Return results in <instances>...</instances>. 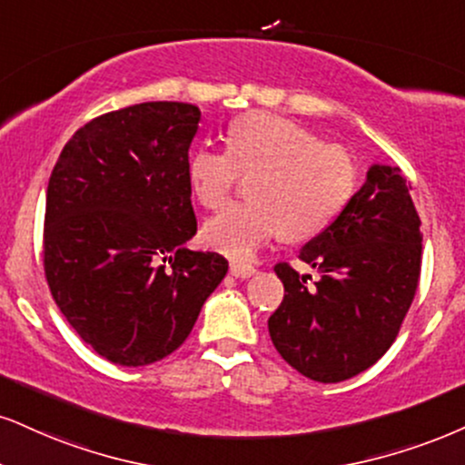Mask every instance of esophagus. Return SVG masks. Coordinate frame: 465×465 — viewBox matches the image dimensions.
I'll return each instance as SVG.
<instances>
[{"instance_id":"34e87169","label":"esophagus","mask_w":465,"mask_h":465,"mask_svg":"<svg viewBox=\"0 0 465 465\" xmlns=\"http://www.w3.org/2000/svg\"><path fill=\"white\" fill-rule=\"evenodd\" d=\"M231 273L234 278H250L254 276L256 269L252 265H245V262H231Z\"/></svg>"}]
</instances>
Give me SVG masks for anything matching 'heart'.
<instances>
[{"label":"heart","mask_w":465,"mask_h":465,"mask_svg":"<svg viewBox=\"0 0 465 465\" xmlns=\"http://www.w3.org/2000/svg\"><path fill=\"white\" fill-rule=\"evenodd\" d=\"M252 174L254 200L226 206L203 228L211 250L237 261H250L282 232L302 242L325 231L351 198L358 165L347 146L269 112L232 123L226 151L198 146L187 159L189 189L209 211L220 209L242 176Z\"/></svg>","instance_id":"heart-1"}]
</instances>
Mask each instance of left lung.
Returning <instances> with one entry per match:
<instances>
[{"instance_id": "left-lung-1", "label": "left lung", "mask_w": 465, "mask_h": 465, "mask_svg": "<svg viewBox=\"0 0 465 465\" xmlns=\"http://www.w3.org/2000/svg\"><path fill=\"white\" fill-rule=\"evenodd\" d=\"M410 181L392 165H372L336 220L311 239L300 261L319 272L300 276L278 262L284 300L269 317L278 353L321 383L345 381L391 349L414 302L422 262L420 217Z\"/></svg>"}]
</instances>
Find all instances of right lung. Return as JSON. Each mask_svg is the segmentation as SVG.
Returning a JSON list of instances; mask_svg holds the SVG:
<instances>
[{
  "label": "right lung",
  "instance_id": "add662e5",
  "mask_svg": "<svg viewBox=\"0 0 465 465\" xmlns=\"http://www.w3.org/2000/svg\"><path fill=\"white\" fill-rule=\"evenodd\" d=\"M200 110L151 101L93 118L47 187L43 265L54 302L101 358L144 366L179 349L228 272L187 250L196 213L187 159Z\"/></svg>",
  "mask_w": 465,
  "mask_h": 465
}]
</instances>
